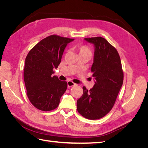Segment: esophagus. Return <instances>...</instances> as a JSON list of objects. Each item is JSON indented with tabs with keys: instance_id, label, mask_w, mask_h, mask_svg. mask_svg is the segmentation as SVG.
I'll list each match as a JSON object with an SVG mask.
<instances>
[{
	"instance_id": "1",
	"label": "esophagus",
	"mask_w": 148,
	"mask_h": 148,
	"mask_svg": "<svg viewBox=\"0 0 148 148\" xmlns=\"http://www.w3.org/2000/svg\"><path fill=\"white\" fill-rule=\"evenodd\" d=\"M76 84L74 83L73 82L71 81H68L67 82V85H68V87L70 88V87H72L73 86H75Z\"/></svg>"
}]
</instances>
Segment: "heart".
<instances>
[{
  "instance_id": "heart-1",
  "label": "heart",
  "mask_w": 148,
  "mask_h": 148,
  "mask_svg": "<svg viewBox=\"0 0 148 148\" xmlns=\"http://www.w3.org/2000/svg\"><path fill=\"white\" fill-rule=\"evenodd\" d=\"M77 51L79 52V54L83 55V54H88L91 55V50L90 47L86 45H82V46H78L77 47Z\"/></svg>"
}]
</instances>
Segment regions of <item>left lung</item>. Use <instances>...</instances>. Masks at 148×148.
<instances>
[{
  "mask_svg": "<svg viewBox=\"0 0 148 148\" xmlns=\"http://www.w3.org/2000/svg\"><path fill=\"white\" fill-rule=\"evenodd\" d=\"M94 44L91 66L95 84L89 90L83 86V94L77 101V110L84 118L99 119L112 109L123 82V72L119 53L102 37L84 38Z\"/></svg>",
  "mask_w": 148,
  "mask_h": 148,
  "instance_id": "left-lung-1",
  "label": "left lung"
}]
</instances>
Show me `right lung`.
Returning <instances> with one entry per match:
<instances>
[{
	"instance_id": "add662e5",
	"label": "right lung",
	"mask_w": 148,
	"mask_h": 148,
	"mask_svg": "<svg viewBox=\"0 0 148 148\" xmlns=\"http://www.w3.org/2000/svg\"><path fill=\"white\" fill-rule=\"evenodd\" d=\"M73 40L51 35L35 45L26 57L23 77L26 94L39 110H52L59 104L67 83L52 76L53 70L59 65L65 48Z\"/></svg>"
}]
</instances>
